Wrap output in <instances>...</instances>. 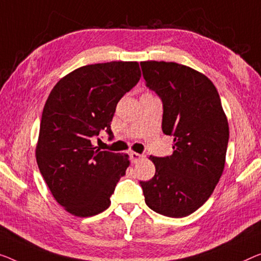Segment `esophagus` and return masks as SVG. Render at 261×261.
I'll use <instances>...</instances> for the list:
<instances>
[{"label": "esophagus", "instance_id": "34e87169", "mask_svg": "<svg viewBox=\"0 0 261 261\" xmlns=\"http://www.w3.org/2000/svg\"><path fill=\"white\" fill-rule=\"evenodd\" d=\"M144 158V155L141 153H137V152H130V159L132 163H137L141 161V159Z\"/></svg>", "mask_w": 261, "mask_h": 261}]
</instances>
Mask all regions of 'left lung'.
Wrapping results in <instances>:
<instances>
[{
  "mask_svg": "<svg viewBox=\"0 0 261 261\" xmlns=\"http://www.w3.org/2000/svg\"><path fill=\"white\" fill-rule=\"evenodd\" d=\"M146 87L163 102L162 129L173 136V152L150 159L155 173L141 181L145 203L159 215L190 216L211 196L223 174L228 123L215 84L174 62H141Z\"/></svg>",
  "mask_w": 261,
  "mask_h": 261,
  "instance_id": "left-lung-1",
  "label": "left lung"
}]
</instances>
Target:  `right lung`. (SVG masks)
<instances>
[{"instance_id":"obj_1","label":"right lung","mask_w":261,"mask_h":261,"mask_svg":"<svg viewBox=\"0 0 261 261\" xmlns=\"http://www.w3.org/2000/svg\"><path fill=\"white\" fill-rule=\"evenodd\" d=\"M137 62L84 65L57 82L46 99L36 145L38 169L56 201L76 217L106 211L129 155L91 144L110 124L119 99L141 79Z\"/></svg>"}]
</instances>
